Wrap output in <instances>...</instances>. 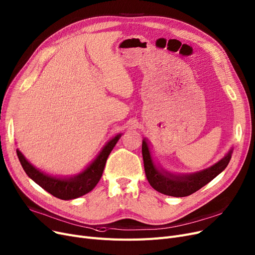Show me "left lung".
Returning a JSON list of instances; mask_svg holds the SVG:
<instances>
[{
    "label": "left lung",
    "mask_w": 255,
    "mask_h": 255,
    "mask_svg": "<svg viewBox=\"0 0 255 255\" xmlns=\"http://www.w3.org/2000/svg\"><path fill=\"white\" fill-rule=\"evenodd\" d=\"M232 153L233 149H230L223 159L202 171L176 175L157 168L152 161L146 139L142 141L144 170L148 183L157 192L174 197L189 196L209 184L212 179H214L218 174H220L227 167L230 159H232Z\"/></svg>",
    "instance_id": "obj_1"
}]
</instances>
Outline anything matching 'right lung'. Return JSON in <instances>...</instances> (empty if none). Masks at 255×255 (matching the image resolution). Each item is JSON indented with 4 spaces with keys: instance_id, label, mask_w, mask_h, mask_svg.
<instances>
[{
    "instance_id": "right-lung-1",
    "label": "right lung",
    "mask_w": 255,
    "mask_h": 255,
    "mask_svg": "<svg viewBox=\"0 0 255 255\" xmlns=\"http://www.w3.org/2000/svg\"><path fill=\"white\" fill-rule=\"evenodd\" d=\"M120 137L121 134H118L112 140L109 141L99 155L95 157V160L84 171L71 177L62 178L43 173L28 162L18 149H16V153L23 170L36 184L59 199L69 200L85 195L98 185L103 175L108 156Z\"/></svg>"
}]
</instances>
